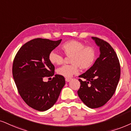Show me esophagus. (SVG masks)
Returning <instances> with one entry per match:
<instances>
[{"mask_svg": "<svg viewBox=\"0 0 131 131\" xmlns=\"http://www.w3.org/2000/svg\"><path fill=\"white\" fill-rule=\"evenodd\" d=\"M71 80V78H66V79H65V80L67 81V82H70Z\"/></svg>", "mask_w": 131, "mask_h": 131, "instance_id": "1", "label": "esophagus"}]
</instances>
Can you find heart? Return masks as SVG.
Wrapping results in <instances>:
<instances>
[{
  "instance_id": "heart-1",
  "label": "heart",
  "mask_w": 131,
  "mask_h": 131,
  "mask_svg": "<svg viewBox=\"0 0 131 131\" xmlns=\"http://www.w3.org/2000/svg\"><path fill=\"white\" fill-rule=\"evenodd\" d=\"M64 54L70 58L72 64H66L57 70L59 75L70 78L79 73V68L82 70L91 68L97 59V51L92 46H85L83 43L71 40L63 43L61 46ZM49 60L52 64L60 65L63 63L64 57L57 51H52L49 54Z\"/></svg>"
}]
</instances>
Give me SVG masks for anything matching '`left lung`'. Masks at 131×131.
<instances>
[{
  "label": "left lung",
  "instance_id": "8db88e82",
  "mask_svg": "<svg viewBox=\"0 0 131 131\" xmlns=\"http://www.w3.org/2000/svg\"><path fill=\"white\" fill-rule=\"evenodd\" d=\"M100 46V55L94 65L79 79L77 93L88 107L97 108L105 105L115 93L120 77V64L111 45L100 38L92 37Z\"/></svg>",
  "mask_w": 131,
  "mask_h": 131
}]
</instances>
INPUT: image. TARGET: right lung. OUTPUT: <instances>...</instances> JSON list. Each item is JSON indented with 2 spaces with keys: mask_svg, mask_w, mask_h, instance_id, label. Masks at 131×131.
<instances>
[{
  "mask_svg": "<svg viewBox=\"0 0 131 131\" xmlns=\"http://www.w3.org/2000/svg\"><path fill=\"white\" fill-rule=\"evenodd\" d=\"M61 41L31 40L19 49L13 60V75L18 92L29 106L39 111L51 108L65 85L64 77L59 74L43 82L45 78L51 79L54 74L55 67L49 60V54Z\"/></svg>",
  "mask_w": 131,
  "mask_h": 131,
  "instance_id": "obj_1",
  "label": "right lung"
}]
</instances>
